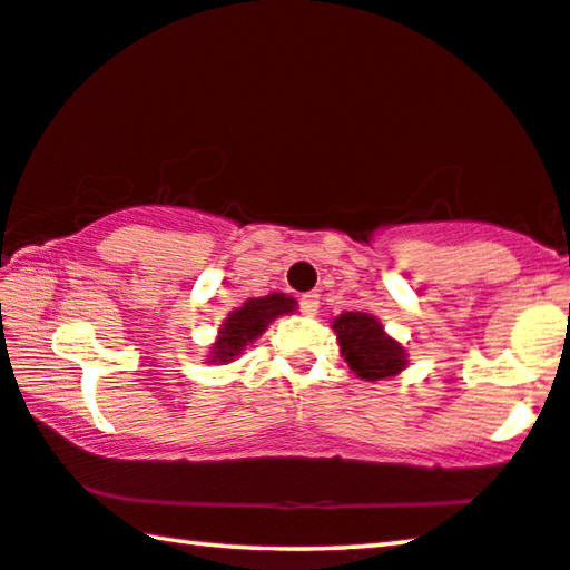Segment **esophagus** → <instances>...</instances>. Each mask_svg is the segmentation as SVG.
<instances>
[{
	"label": "esophagus",
	"mask_w": 570,
	"mask_h": 570,
	"mask_svg": "<svg viewBox=\"0 0 570 570\" xmlns=\"http://www.w3.org/2000/svg\"><path fill=\"white\" fill-rule=\"evenodd\" d=\"M317 309H320V294H314V292L304 294L302 299H299V312L307 314V317H314V314H317Z\"/></svg>",
	"instance_id": "obj_1"
}]
</instances>
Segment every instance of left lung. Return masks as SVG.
<instances>
[{"label": "left lung", "instance_id": "8db88e82", "mask_svg": "<svg viewBox=\"0 0 570 570\" xmlns=\"http://www.w3.org/2000/svg\"><path fill=\"white\" fill-rule=\"evenodd\" d=\"M340 351L355 376L379 381L396 376L406 366L404 347L389 337L376 317L366 312H345L333 322Z\"/></svg>", "mask_w": 570, "mask_h": 570}]
</instances>
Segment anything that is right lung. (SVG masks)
Segmentation results:
<instances>
[{"mask_svg": "<svg viewBox=\"0 0 570 570\" xmlns=\"http://www.w3.org/2000/svg\"><path fill=\"white\" fill-rule=\"evenodd\" d=\"M294 307L296 302L288 299L286 294H268L263 299H248L240 309H235L225 320L217 343L212 347V361L230 363L235 355H240L245 345L253 343L268 327L271 320H276L278 314L294 312Z\"/></svg>", "mask_w": 570, "mask_h": 570, "instance_id": "right-lung-1", "label": "right lung"}]
</instances>
